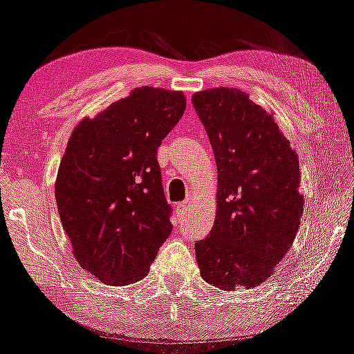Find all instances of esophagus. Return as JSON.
Wrapping results in <instances>:
<instances>
[{"label":"esophagus","mask_w":354,"mask_h":354,"mask_svg":"<svg viewBox=\"0 0 354 354\" xmlns=\"http://www.w3.org/2000/svg\"><path fill=\"white\" fill-rule=\"evenodd\" d=\"M176 211H177L180 216H183V214H185V212L188 211V203H187V201L178 203V205L176 206Z\"/></svg>","instance_id":"1"}]
</instances>
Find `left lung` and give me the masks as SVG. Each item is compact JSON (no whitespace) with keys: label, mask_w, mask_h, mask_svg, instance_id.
Returning a JSON list of instances; mask_svg holds the SVG:
<instances>
[{"label":"left lung","mask_w":354,"mask_h":354,"mask_svg":"<svg viewBox=\"0 0 354 354\" xmlns=\"http://www.w3.org/2000/svg\"><path fill=\"white\" fill-rule=\"evenodd\" d=\"M214 151L217 207L211 234L195 246L203 280L222 290L253 288L292 248L301 221L298 154L274 113L239 88L192 96Z\"/></svg>","instance_id":"left-lung-1"}]
</instances>
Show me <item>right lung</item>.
<instances>
[{"mask_svg": "<svg viewBox=\"0 0 354 354\" xmlns=\"http://www.w3.org/2000/svg\"><path fill=\"white\" fill-rule=\"evenodd\" d=\"M182 91L138 86L67 142L55 183L72 254L103 283H135L172 232L156 153L185 113Z\"/></svg>", "mask_w": 354, "mask_h": 354, "instance_id": "right-lung-1", "label": "right lung"}]
</instances>
